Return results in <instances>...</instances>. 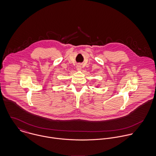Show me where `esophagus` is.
<instances>
[{"mask_svg": "<svg viewBox=\"0 0 156 156\" xmlns=\"http://www.w3.org/2000/svg\"><path fill=\"white\" fill-rule=\"evenodd\" d=\"M77 69H79V70H80V69H81V66H77Z\"/></svg>", "mask_w": 156, "mask_h": 156, "instance_id": "esophagus-1", "label": "esophagus"}]
</instances>
